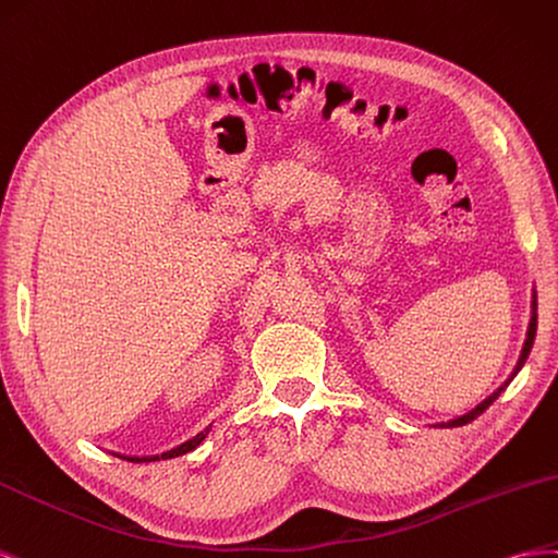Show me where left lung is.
I'll return each instance as SVG.
<instances>
[{
    "mask_svg": "<svg viewBox=\"0 0 558 558\" xmlns=\"http://www.w3.org/2000/svg\"><path fill=\"white\" fill-rule=\"evenodd\" d=\"M535 329H537V301H535V294H533V315H531V325H529V337H526V343H523V350H521V357H519V362H517V369L512 372V376H509L507 380H505V386H500L496 392H493L490 397H486V400L480 404V407H474L470 413H465V416H460V418H453V421H449V423H441V427H458V425H465V423H470V421H474L476 416H482V413L498 400V395L509 386V380H512L514 376H517V372L523 367V362H526V357H529V353H531V348H533V341H535Z\"/></svg>",
    "mask_w": 558,
    "mask_h": 558,
    "instance_id": "8db88e82",
    "label": "left lung"
}]
</instances>
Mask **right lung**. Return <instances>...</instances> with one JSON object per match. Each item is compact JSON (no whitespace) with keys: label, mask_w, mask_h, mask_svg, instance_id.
<instances>
[{"label":"right lung","mask_w":558,"mask_h":558,"mask_svg":"<svg viewBox=\"0 0 558 558\" xmlns=\"http://www.w3.org/2000/svg\"><path fill=\"white\" fill-rule=\"evenodd\" d=\"M205 435H208V429H203V433H198L194 439H189V441H184V444H180L178 449H172V451H166V453H161V456H145V458H129V456H121L123 460H131V463H151V460H168V458H178V456H182V453H189V451H194L198 444L205 439Z\"/></svg>","instance_id":"add662e5"}]
</instances>
